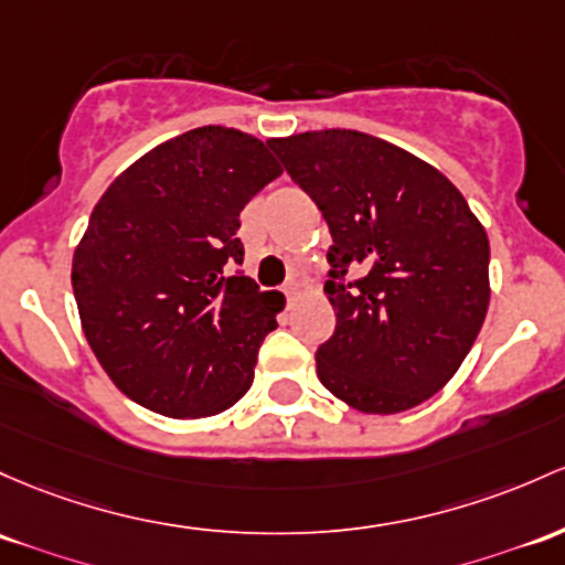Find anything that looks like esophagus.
<instances>
[{"label": "esophagus", "instance_id": "34e87169", "mask_svg": "<svg viewBox=\"0 0 565 565\" xmlns=\"http://www.w3.org/2000/svg\"><path fill=\"white\" fill-rule=\"evenodd\" d=\"M284 295H287V302H295L297 300V284L289 281L287 287H284Z\"/></svg>", "mask_w": 565, "mask_h": 565}]
</instances>
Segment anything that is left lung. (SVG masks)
I'll use <instances>...</instances> for the list:
<instances>
[{"mask_svg":"<svg viewBox=\"0 0 565 565\" xmlns=\"http://www.w3.org/2000/svg\"><path fill=\"white\" fill-rule=\"evenodd\" d=\"M332 233L338 316L316 373L359 413L392 415L456 375L488 313L491 246L448 177L362 131L270 139Z\"/></svg>","mask_w":565,"mask_h":565,"instance_id":"1","label":"left lung"}]
</instances>
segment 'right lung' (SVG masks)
Listing matches in <instances>:
<instances>
[{
  "label": "right lung",
  "instance_id": "add662e5",
  "mask_svg": "<svg viewBox=\"0 0 565 565\" xmlns=\"http://www.w3.org/2000/svg\"><path fill=\"white\" fill-rule=\"evenodd\" d=\"M276 177L263 141L203 126L128 166L96 203L74 249V300L93 353L136 405L203 418L249 392L278 308L235 270V233Z\"/></svg>",
  "mask_w": 565,
  "mask_h": 565
}]
</instances>
